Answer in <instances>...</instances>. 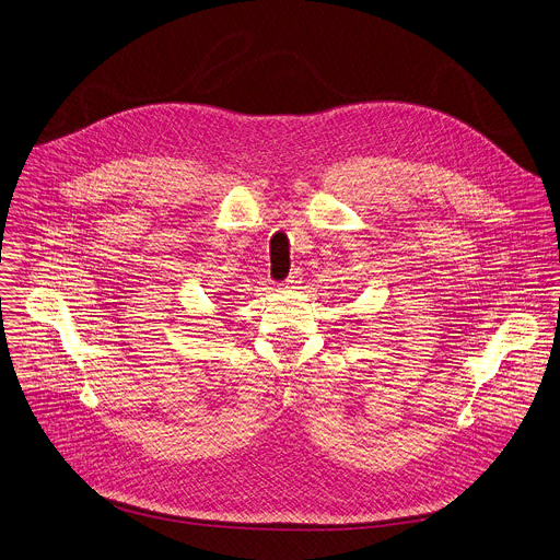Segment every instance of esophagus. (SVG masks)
Segmentation results:
<instances>
[{"instance_id": "34e87169", "label": "esophagus", "mask_w": 560, "mask_h": 560, "mask_svg": "<svg viewBox=\"0 0 560 560\" xmlns=\"http://www.w3.org/2000/svg\"><path fill=\"white\" fill-rule=\"evenodd\" d=\"M300 282H302V271L295 269V271H291V276L284 280V287H295V284H300Z\"/></svg>"}]
</instances>
